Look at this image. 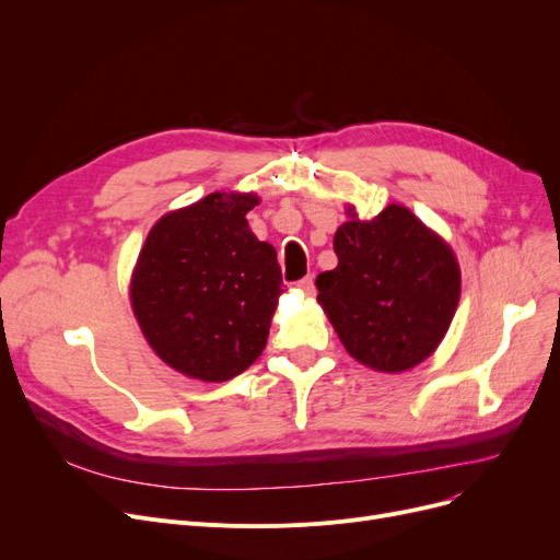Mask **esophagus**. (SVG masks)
Segmentation results:
<instances>
[{"label": "esophagus", "instance_id": "esophagus-1", "mask_svg": "<svg viewBox=\"0 0 560 560\" xmlns=\"http://www.w3.org/2000/svg\"><path fill=\"white\" fill-rule=\"evenodd\" d=\"M298 288L304 292L306 298H313V292H315V285H313V277H304L302 281H298Z\"/></svg>", "mask_w": 560, "mask_h": 560}]
</instances>
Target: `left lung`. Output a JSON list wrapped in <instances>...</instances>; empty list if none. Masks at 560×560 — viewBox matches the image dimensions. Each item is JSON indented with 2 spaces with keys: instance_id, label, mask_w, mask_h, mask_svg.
Returning a JSON list of instances; mask_svg holds the SVG:
<instances>
[{
  "instance_id": "left-lung-1",
  "label": "left lung",
  "mask_w": 560,
  "mask_h": 560,
  "mask_svg": "<svg viewBox=\"0 0 560 560\" xmlns=\"http://www.w3.org/2000/svg\"><path fill=\"white\" fill-rule=\"evenodd\" d=\"M338 226V265L315 279L317 302L340 342L376 372H404L429 359L445 338L460 298L452 247L406 206Z\"/></svg>"
}]
</instances>
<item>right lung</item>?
Returning <instances> with one entry per match:
<instances>
[{
  "label": "right lung",
  "instance_id": "right-lung-1",
  "mask_svg": "<svg viewBox=\"0 0 560 560\" xmlns=\"http://www.w3.org/2000/svg\"><path fill=\"white\" fill-rule=\"evenodd\" d=\"M254 192H213L163 215L131 277L142 336L172 370L229 381L265 349L283 292L277 252L247 224Z\"/></svg>",
  "mask_w": 560,
  "mask_h": 560
}]
</instances>
